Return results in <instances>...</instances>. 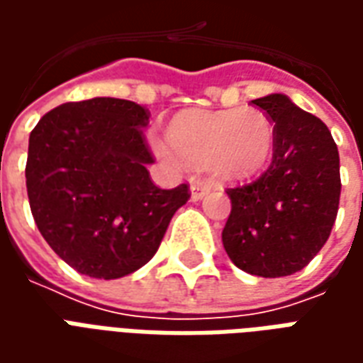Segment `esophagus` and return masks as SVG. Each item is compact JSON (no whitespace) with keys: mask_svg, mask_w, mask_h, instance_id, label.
<instances>
[{"mask_svg":"<svg viewBox=\"0 0 363 363\" xmlns=\"http://www.w3.org/2000/svg\"><path fill=\"white\" fill-rule=\"evenodd\" d=\"M212 190L210 182L204 179H192L190 181V192H192V200H202V198Z\"/></svg>","mask_w":363,"mask_h":363,"instance_id":"esophagus-1","label":"esophagus"}]
</instances>
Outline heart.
Instances as JSON below:
<instances>
[{
	"instance_id": "1",
	"label": "heart",
	"mask_w": 363,
	"mask_h": 363,
	"mask_svg": "<svg viewBox=\"0 0 363 363\" xmlns=\"http://www.w3.org/2000/svg\"><path fill=\"white\" fill-rule=\"evenodd\" d=\"M272 118L259 108L182 111L165 138L186 165L208 167L223 179H247L267 165L274 147Z\"/></svg>"
}]
</instances>
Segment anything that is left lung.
Returning a JSON list of instances; mask_svg holds the SVG:
<instances>
[{"instance_id": "left-lung-1", "label": "left lung", "mask_w": 363, "mask_h": 363, "mask_svg": "<svg viewBox=\"0 0 363 363\" xmlns=\"http://www.w3.org/2000/svg\"><path fill=\"white\" fill-rule=\"evenodd\" d=\"M272 118V163L249 184L228 189L231 213L221 241L252 276L280 278L305 268L327 243L340 200V159L325 122L286 95L251 101Z\"/></svg>"}]
</instances>
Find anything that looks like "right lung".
<instances>
[{
    "label": "right lung",
    "mask_w": 363,
    "mask_h": 363,
    "mask_svg": "<svg viewBox=\"0 0 363 363\" xmlns=\"http://www.w3.org/2000/svg\"><path fill=\"white\" fill-rule=\"evenodd\" d=\"M145 106L95 96L46 112L28 138L30 212L60 259L91 278L114 280L147 264L189 184H153Z\"/></svg>",
    "instance_id": "right-lung-1"
}]
</instances>
